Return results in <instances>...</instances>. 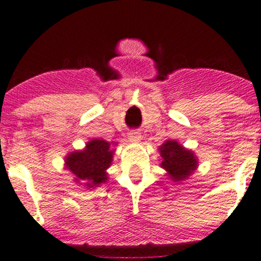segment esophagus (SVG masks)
Listing matches in <instances>:
<instances>
[{"mask_svg": "<svg viewBox=\"0 0 261 261\" xmlns=\"http://www.w3.org/2000/svg\"><path fill=\"white\" fill-rule=\"evenodd\" d=\"M128 138H129L130 141H140L141 140V133H139L137 130H132L128 134Z\"/></svg>", "mask_w": 261, "mask_h": 261, "instance_id": "34e87169", "label": "esophagus"}]
</instances>
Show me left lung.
I'll return each mask as SVG.
<instances>
[{"instance_id":"obj_1","label":"left lung","mask_w":261,"mask_h":261,"mask_svg":"<svg viewBox=\"0 0 261 261\" xmlns=\"http://www.w3.org/2000/svg\"><path fill=\"white\" fill-rule=\"evenodd\" d=\"M162 168L169 172L175 181L185 180L197 168V158L192 151L185 150L174 140H168L160 147Z\"/></svg>"}]
</instances>
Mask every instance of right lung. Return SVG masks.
Instances as JSON below:
<instances>
[{"mask_svg":"<svg viewBox=\"0 0 261 261\" xmlns=\"http://www.w3.org/2000/svg\"><path fill=\"white\" fill-rule=\"evenodd\" d=\"M113 161L110 143L94 139L86 145L84 151L70 153L66 160L67 168L89 188L97 187L107 181L106 170Z\"/></svg>","mask_w":261,"mask_h":261,"instance_id":"obj_1","label":"right lung"}]
</instances>
